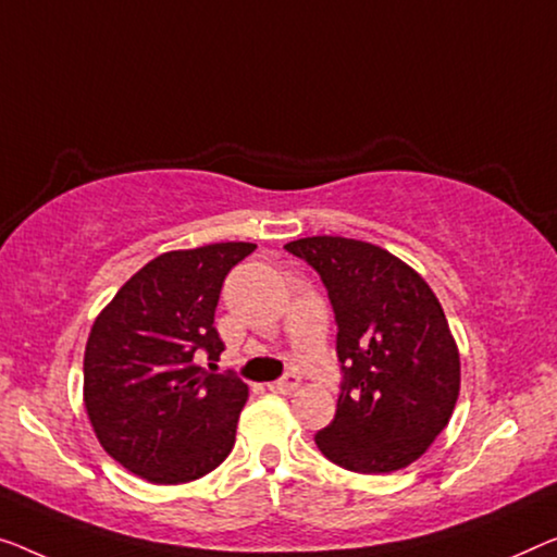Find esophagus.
I'll return each instance as SVG.
<instances>
[{
	"label": "esophagus",
	"instance_id": "34e87169",
	"mask_svg": "<svg viewBox=\"0 0 557 557\" xmlns=\"http://www.w3.org/2000/svg\"><path fill=\"white\" fill-rule=\"evenodd\" d=\"M272 393H280V395H289V393H295L297 387H300V377L295 375V372H287L285 377H280V380H275V383H270L268 385Z\"/></svg>",
	"mask_w": 557,
	"mask_h": 557
}]
</instances>
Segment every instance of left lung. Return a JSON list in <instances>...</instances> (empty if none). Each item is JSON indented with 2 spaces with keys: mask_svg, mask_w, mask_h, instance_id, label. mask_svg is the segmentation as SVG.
<instances>
[{
  "mask_svg": "<svg viewBox=\"0 0 557 557\" xmlns=\"http://www.w3.org/2000/svg\"><path fill=\"white\" fill-rule=\"evenodd\" d=\"M285 250L318 272L337 325V412L314 443L364 475L418 460L460 393V355L435 293L395 255L360 239L305 237Z\"/></svg>",
  "mask_w": 557,
  "mask_h": 557,
  "instance_id": "8db88e82",
  "label": "left lung"
}]
</instances>
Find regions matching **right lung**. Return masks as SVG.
<instances>
[{"label": "right lung", "mask_w": 557, "mask_h": 557, "mask_svg": "<svg viewBox=\"0 0 557 557\" xmlns=\"http://www.w3.org/2000/svg\"><path fill=\"white\" fill-rule=\"evenodd\" d=\"M250 252V243H220L154 257L89 332L87 414L104 450L149 483L202 478L235 445L247 385L197 362L214 364L225 350L214 310L222 282Z\"/></svg>", "instance_id": "add662e5"}]
</instances>
